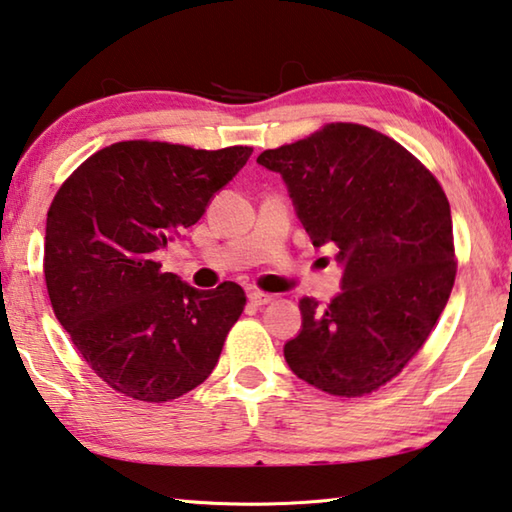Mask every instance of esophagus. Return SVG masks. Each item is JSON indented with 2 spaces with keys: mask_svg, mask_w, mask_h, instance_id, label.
Listing matches in <instances>:
<instances>
[{
  "mask_svg": "<svg viewBox=\"0 0 512 512\" xmlns=\"http://www.w3.org/2000/svg\"><path fill=\"white\" fill-rule=\"evenodd\" d=\"M248 300L253 302L255 307H262V305H268V302H273V296H271V293H264V291H250Z\"/></svg>",
  "mask_w": 512,
  "mask_h": 512,
  "instance_id": "obj_1",
  "label": "esophagus"
}]
</instances>
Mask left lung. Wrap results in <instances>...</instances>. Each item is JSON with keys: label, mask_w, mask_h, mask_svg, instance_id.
Masks as SVG:
<instances>
[{"label": "left lung", "mask_w": 512, "mask_h": 512, "mask_svg": "<svg viewBox=\"0 0 512 512\" xmlns=\"http://www.w3.org/2000/svg\"><path fill=\"white\" fill-rule=\"evenodd\" d=\"M314 246L334 244L343 291L302 298L284 359L318 391L361 397L400 375L429 339L456 277L449 201L436 176L388 135L334 121L268 149Z\"/></svg>", "instance_id": "obj_1"}]
</instances>
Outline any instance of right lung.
Masks as SVG:
<instances>
[{"instance_id": "1", "label": "right lung", "mask_w": 512, "mask_h": 512, "mask_svg": "<svg viewBox=\"0 0 512 512\" xmlns=\"http://www.w3.org/2000/svg\"><path fill=\"white\" fill-rule=\"evenodd\" d=\"M219 151L128 140L90 155L51 201L45 282L58 323L117 393L171 402L210 377L246 307L235 282L212 291L162 273L158 250L201 219L248 162Z\"/></svg>"}]
</instances>
